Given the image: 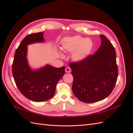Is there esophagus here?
I'll return each mask as SVG.
<instances>
[{
  "mask_svg": "<svg viewBox=\"0 0 133 133\" xmlns=\"http://www.w3.org/2000/svg\"><path fill=\"white\" fill-rule=\"evenodd\" d=\"M65 71L66 72V73H70L71 72V69L69 67H66L65 68Z\"/></svg>",
  "mask_w": 133,
  "mask_h": 133,
  "instance_id": "esophagus-1",
  "label": "esophagus"
}]
</instances>
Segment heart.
Returning <instances> with one entry per match:
<instances>
[{"mask_svg": "<svg viewBox=\"0 0 133 133\" xmlns=\"http://www.w3.org/2000/svg\"><path fill=\"white\" fill-rule=\"evenodd\" d=\"M93 43L90 39L79 35L64 39L62 48L64 51L72 53V58L76 62H81L88 58L91 53ZM61 57L64 56L61 54Z\"/></svg>", "mask_w": 133, "mask_h": 133, "instance_id": "heart-1", "label": "heart"}]
</instances>
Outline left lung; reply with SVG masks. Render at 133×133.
Returning <instances> with one entry per match:
<instances>
[{
	"mask_svg": "<svg viewBox=\"0 0 133 133\" xmlns=\"http://www.w3.org/2000/svg\"><path fill=\"white\" fill-rule=\"evenodd\" d=\"M101 45L95 53L83 62L71 63L73 76L72 90L84 103H91L107 98L114 88L118 75L114 46L105 36H100Z\"/></svg>",
	"mask_w": 133,
	"mask_h": 133,
	"instance_id": "obj_1",
	"label": "left lung"
}]
</instances>
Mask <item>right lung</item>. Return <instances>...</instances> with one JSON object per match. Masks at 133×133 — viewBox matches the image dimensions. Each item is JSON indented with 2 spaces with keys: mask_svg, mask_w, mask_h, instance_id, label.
<instances>
[{
  "mask_svg": "<svg viewBox=\"0 0 133 133\" xmlns=\"http://www.w3.org/2000/svg\"><path fill=\"white\" fill-rule=\"evenodd\" d=\"M44 33L28 35L15 51L12 64L15 83L21 93L34 102L46 101L54 95L56 85L65 74V66L55 68L49 64L38 69H31L28 62V45L43 43Z\"/></svg>",
  "mask_w": 133,
  "mask_h": 133,
  "instance_id": "add662e5",
  "label": "right lung"
}]
</instances>
